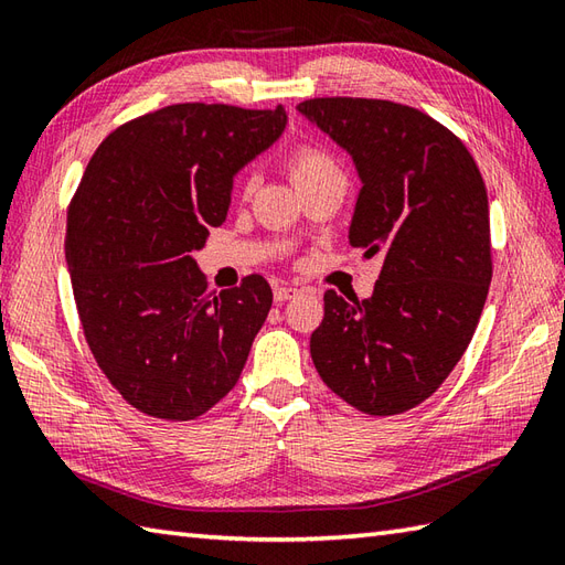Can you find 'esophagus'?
<instances>
[{
	"label": "esophagus",
	"instance_id": "obj_1",
	"mask_svg": "<svg viewBox=\"0 0 565 565\" xmlns=\"http://www.w3.org/2000/svg\"><path fill=\"white\" fill-rule=\"evenodd\" d=\"M298 296V289H294V286H286V284H279V286H274V303H286V301H291V298H296Z\"/></svg>",
	"mask_w": 565,
	"mask_h": 565
}]
</instances>
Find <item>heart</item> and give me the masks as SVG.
I'll return each mask as SVG.
<instances>
[{"instance_id":"1","label":"heart","mask_w":565,"mask_h":565,"mask_svg":"<svg viewBox=\"0 0 565 565\" xmlns=\"http://www.w3.org/2000/svg\"><path fill=\"white\" fill-rule=\"evenodd\" d=\"M286 170H289L298 191H303L310 184L326 182V179H344L338 160L320 146L294 148L289 158H286ZM252 189H255V182H252V177H245L243 184H239V194H243V199H249Z\"/></svg>"}]
</instances>
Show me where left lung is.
I'll use <instances>...</instances> for the list:
<instances>
[{"label":"left lung","mask_w":565,"mask_h":565,"mask_svg":"<svg viewBox=\"0 0 565 565\" xmlns=\"http://www.w3.org/2000/svg\"><path fill=\"white\" fill-rule=\"evenodd\" d=\"M362 177L350 245L383 257L366 301L328 291L310 334L326 386L366 415L427 401L459 364L490 279L488 194L471 152L435 118L383 99L298 104Z\"/></svg>","instance_id":"obj_1"}]
</instances>
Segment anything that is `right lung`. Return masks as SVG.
Instances as JSON below:
<instances>
[{"instance_id": "add662e5", "label": "right lung", "mask_w": 565, "mask_h": 565, "mask_svg": "<svg viewBox=\"0 0 565 565\" xmlns=\"http://www.w3.org/2000/svg\"><path fill=\"white\" fill-rule=\"evenodd\" d=\"M286 111L172 104L102 140L70 199L65 257L102 374L138 413L186 423L233 391L271 308L264 276L209 291L191 252L223 225L233 177Z\"/></svg>"}]
</instances>
